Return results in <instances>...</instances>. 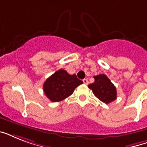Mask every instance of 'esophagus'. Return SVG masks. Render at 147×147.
<instances>
[{
	"instance_id": "1",
	"label": "esophagus",
	"mask_w": 147,
	"mask_h": 147,
	"mask_svg": "<svg viewBox=\"0 0 147 147\" xmlns=\"http://www.w3.org/2000/svg\"><path fill=\"white\" fill-rule=\"evenodd\" d=\"M83 82H84L85 85H88V81L87 78H84V79H83Z\"/></svg>"
}]
</instances>
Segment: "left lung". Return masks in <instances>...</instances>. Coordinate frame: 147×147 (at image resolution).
I'll return each instance as SVG.
<instances>
[{"label": "left lung", "instance_id": "left-lung-1", "mask_svg": "<svg viewBox=\"0 0 147 147\" xmlns=\"http://www.w3.org/2000/svg\"><path fill=\"white\" fill-rule=\"evenodd\" d=\"M94 82L88 85L95 97L105 104H109L117 98V90L114 84L104 74L94 76Z\"/></svg>", "mask_w": 147, "mask_h": 147}]
</instances>
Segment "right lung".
I'll return each mask as SVG.
<instances>
[{"mask_svg": "<svg viewBox=\"0 0 147 147\" xmlns=\"http://www.w3.org/2000/svg\"><path fill=\"white\" fill-rule=\"evenodd\" d=\"M82 83L76 75H69L64 69H59L46 80L43 91L51 101L59 102L70 96Z\"/></svg>", "mask_w": 147, "mask_h": 147, "instance_id": "add662e5", "label": "right lung"}]
</instances>
